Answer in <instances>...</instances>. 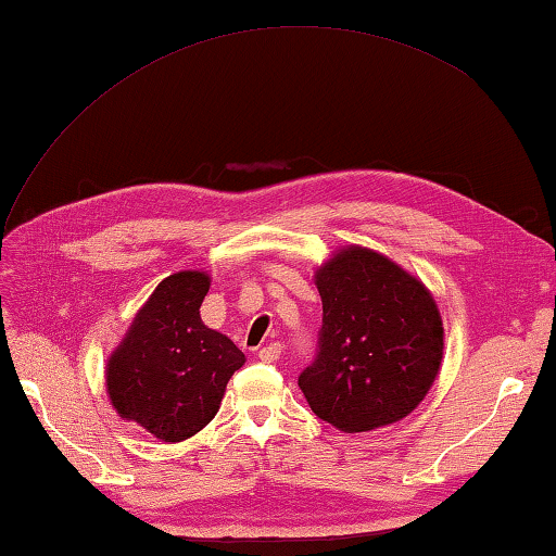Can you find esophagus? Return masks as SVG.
Segmentation results:
<instances>
[{"label":"esophagus","mask_w":556,"mask_h":556,"mask_svg":"<svg viewBox=\"0 0 556 556\" xmlns=\"http://www.w3.org/2000/svg\"><path fill=\"white\" fill-rule=\"evenodd\" d=\"M281 356V344H267L257 351V358L263 363H275Z\"/></svg>","instance_id":"1"}]
</instances>
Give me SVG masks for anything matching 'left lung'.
I'll return each mask as SVG.
<instances>
[{
    "label": "left lung",
    "instance_id": "8db88e82",
    "mask_svg": "<svg viewBox=\"0 0 556 556\" xmlns=\"http://www.w3.org/2000/svg\"><path fill=\"white\" fill-rule=\"evenodd\" d=\"M323 299L317 356L299 377L317 418L368 432L406 418L442 365L432 293L370 248L349 245L315 271Z\"/></svg>",
    "mask_w": 556,
    "mask_h": 556
}]
</instances>
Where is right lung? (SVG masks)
Masks as SVG:
<instances>
[{
  "label": "right lung",
  "instance_id": "obj_1",
  "mask_svg": "<svg viewBox=\"0 0 556 556\" xmlns=\"http://www.w3.org/2000/svg\"><path fill=\"white\" fill-rule=\"evenodd\" d=\"M205 271L162 279L108 361V394L124 420L181 442L215 418L229 377L245 363L227 334L200 320Z\"/></svg>",
  "mask_w": 556,
  "mask_h": 556
}]
</instances>
